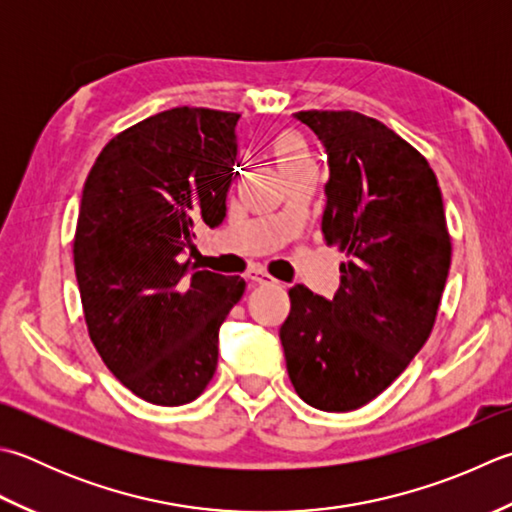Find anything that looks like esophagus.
<instances>
[{
    "label": "esophagus",
    "mask_w": 512,
    "mask_h": 512,
    "mask_svg": "<svg viewBox=\"0 0 512 512\" xmlns=\"http://www.w3.org/2000/svg\"><path fill=\"white\" fill-rule=\"evenodd\" d=\"M246 279L248 282H253V284H262V286H268V284H275V277H270L266 270H262V268H250L248 273H246Z\"/></svg>",
    "instance_id": "34e87169"
}]
</instances>
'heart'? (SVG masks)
<instances>
[{"label":"heart","mask_w":512,"mask_h":512,"mask_svg":"<svg viewBox=\"0 0 512 512\" xmlns=\"http://www.w3.org/2000/svg\"><path fill=\"white\" fill-rule=\"evenodd\" d=\"M273 153L277 157L279 168H282L284 173H290V170L310 164V155L304 139L297 133H293V130H284V133L275 135Z\"/></svg>","instance_id":"obj_1"}]
</instances>
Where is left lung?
Instances as JSON below:
<instances>
[{"instance_id": "1", "label": "left lung", "mask_w": 512, "mask_h": 512, "mask_svg": "<svg viewBox=\"0 0 512 512\" xmlns=\"http://www.w3.org/2000/svg\"><path fill=\"white\" fill-rule=\"evenodd\" d=\"M295 117L326 148L322 233L346 262L333 299L304 284L288 290L279 339L297 395L348 413L384 393L426 344L453 248L442 190L417 148L355 110Z\"/></svg>"}]
</instances>
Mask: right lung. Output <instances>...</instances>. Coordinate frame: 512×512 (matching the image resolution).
Segmentation results:
<instances>
[{
	"mask_svg": "<svg viewBox=\"0 0 512 512\" xmlns=\"http://www.w3.org/2000/svg\"><path fill=\"white\" fill-rule=\"evenodd\" d=\"M237 113L179 106L102 148L86 177L73 259L90 342L144 402L182 406L217 368V335L246 282L184 259L226 217Z\"/></svg>",
	"mask_w": 512,
	"mask_h": 512,
	"instance_id": "1",
	"label": "right lung"
}]
</instances>
